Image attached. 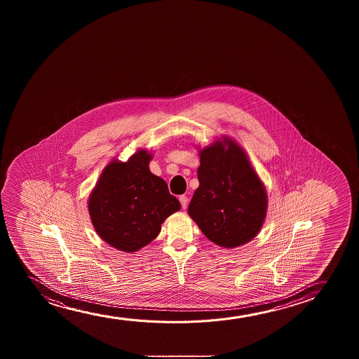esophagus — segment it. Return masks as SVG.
Returning <instances> with one entry per match:
<instances>
[{"mask_svg":"<svg viewBox=\"0 0 359 359\" xmlns=\"http://www.w3.org/2000/svg\"><path fill=\"white\" fill-rule=\"evenodd\" d=\"M179 201L182 203V207L185 210L187 207V202H189V198H187L185 195H182V196L179 197Z\"/></svg>","mask_w":359,"mask_h":359,"instance_id":"esophagus-1","label":"esophagus"}]
</instances>
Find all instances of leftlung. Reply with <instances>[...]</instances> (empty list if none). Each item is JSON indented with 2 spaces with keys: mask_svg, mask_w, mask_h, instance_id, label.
I'll return each instance as SVG.
<instances>
[{
  "mask_svg": "<svg viewBox=\"0 0 359 359\" xmlns=\"http://www.w3.org/2000/svg\"><path fill=\"white\" fill-rule=\"evenodd\" d=\"M200 185L187 212L216 245L233 249L252 241L265 222L267 192L236 140L222 136L198 149Z\"/></svg>",
  "mask_w": 359,
  "mask_h": 359,
  "instance_id": "8db88e82",
  "label": "left lung"
}]
</instances>
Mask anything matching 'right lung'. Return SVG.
I'll return each mask as SVG.
<instances>
[{"label":"right lung","mask_w":359,"mask_h":359,"mask_svg":"<svg viewBox=\"0 0 359 359\" xmlns=\"http://www.w3.org/2000/svg\"><path fill=\"white\" fill-rule=\"evenodd\" d=\"M153 154L138 149L126 162L113 159L88 198L90 221L109 245L136 252L157 238L165 218L180 210L167 182L149 170Z\"/></svg>","instance_id":"add662e5"}]
</instances>
